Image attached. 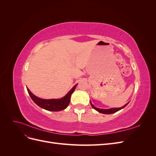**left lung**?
<instances>
[{"mask_svg": "<svg viewBox=\"0 0 156 156\" xmlns=\"http://www.w3.org/2000/svg\"><path fill=\"white\" fill-rule=\"evenodd\" d=\"M127 104H128V103H126V104L124 106L122 107H120V108H110V109H101V108H99L96 107L94 106V105L92 104V103L90 102V105H92V107L94 108V109L96 110V111H98L99 112L103 113V114H107V115L112 114V113H115V112H117V111H120V109H122V108H124Z\"/></svg>", "mask_w": 156, "mask_h": 156, "instance_id": "left-lung-1", "label": "left lung"}]
</instances>
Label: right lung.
I'll use <instances>...</instances> for the list:
<instances>
[{
	"label": "right lung",
	"instance_id": "obj_1",
	"mask_svg": "<svg viewBox=\"0 0 156 156\" xmlns=\"http://www.w3.org/2000/svg\"><path fill=\"white\" fill-rule=\"evenodd\" d=\"M76 86L77 84L75 85L64 98L58 99V100H44V99L39 98L35 96L29 90V88H27L31 99L36 105H37L41 108H43L44 109L49 111H59L65 109L68 106L70 102L71 96H72V93L74 92Z\"/></svg>",
	"mask_w": 156,
	"mask_h": 156
}]
</instances>
